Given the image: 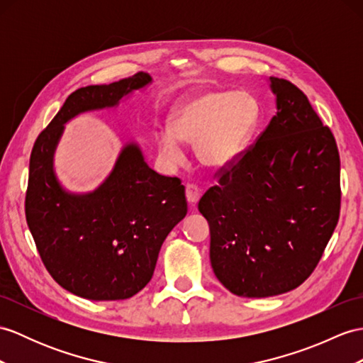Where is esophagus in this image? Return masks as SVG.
Returning a JSON list of instances; mask_svg holds the SVG:
<instances>
[{
    "label": "esophagus",
    "mask_w": 363,
    "mask_h": 363,
    "mask_svg": "<svg viewBox=\"0 0 363 363\" xmlns=\"http://www.w3.org/2000/svg\"><path fill=\"white\" fill-rule=\"evenodd\" d=\"M200 199V191L196 184H186V200L189 205H196Z\"/></svg>",
    "instance_id": "34e87169"
}]
</instances>
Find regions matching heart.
Segmentation results:
<instances>
[{
	"label": "heart",
	"mask_w": 363,
	"mask_h": 363,
	"mask_svg": "<svg viewBox=\"0 0 363 363\" xmlns=\"http://www.w3.org/2000/svg\"><path fill=\"white\" fill-rule=\"evenodd\" d=\"M262 120L260 103L246 91L201 89L175 106L171 128H162L157 152L174 169L184 160V145L194 146L197 160L212 169L235 163L248 149Z\"/></svg>",
	"instance_id": "obj_1"
}]
</instances>
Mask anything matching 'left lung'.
Listing matches in <instances>:
<instances>
[{"label":"left lung","instance_id":"left-lung-1","mask_svg":"<svg viewBox=\"0 0 363 363\" xmlns=\"http://www.w3.org/2000/svg\"><path fill=\"white\" fill-rule=\"evenodd\" d=\"M277 113L199 211L211 233L216 277L240 297L302 285L319 263L340 212V158L306 95L269 77Z\"/></svg>","mask_w":363,"mask_h":363}]
</instances>
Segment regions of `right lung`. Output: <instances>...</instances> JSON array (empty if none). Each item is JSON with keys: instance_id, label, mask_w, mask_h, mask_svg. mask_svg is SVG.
Returning <instances> with one entry per match:
<instances>
[{"instance_id": "right-lung-1", "label": "right lung", "mask_w": 363, "mask_h": 363, "mask_svg": "<svg viewBox=\"0 0 363 363\" xmlns=\"http://www.w3.org/2000/svg\"><path fill=\"white\" fill-rule=\"evenodd\" d=\"M149 84L152 77L138 72L108 86L82 87L67 96L32 149L26 220L44 267L78 297L135 296L152 279L164 238L188 212L180 180L151 169L134 140L123 145L112 171L94 191H69L55 172L66 123L117 108Z\"/></svg>"}]
</instances>
